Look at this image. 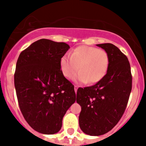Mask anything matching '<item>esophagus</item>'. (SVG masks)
<instances>
[{
    "label": "esophagus",
    "instance_id": "34e87169",
    "mask_svg": "<svg viewBox=\"0 0 146 146\" xmlns=\"http://www.w3.org/2000/svg\"><path fill=\"white\" fill-rule=\"evenodd\" d=\"M77 88H78V87H77V86H74V91H75V93H77Z\"/></svg>",
    "mask_w": 146,
    "mask_h": 146
}]
</instances>
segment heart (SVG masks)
<instances>
[{
  "mask_svg": "<svg viewBox=\"0 0 146 146\" xmlns=\"http://www.w3.org/2000/svg\"><path fill=\"white\" fill-rule=\"evenodd\" d=\"M60 69L67 78L72 77L77 71L80 72L73 77L77 82L93 84L103 79L109 66V56L104 50L89 46H80L72 51L70 57L65 55L60 58Z\"/></svg>",
  "mask_w": 146,
  "mask_h": 146,
  "instance_id": "b5f03b06",
  "label": "heart"
}]
</instances>
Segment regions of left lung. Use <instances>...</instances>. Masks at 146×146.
<instances>
[{"mask_svg": "<svg viewBox=\"0 0 146 146\" xmlns=\"http://www.w3.org/2000/svg\"><path fill=\"white\" fill-rule=\"evenodd\" d=\"M96 46L108 52L109 66L106 75L93 86L79 88L77 102L80 105L79 124L86 135L106 134L123 115L131 91L132 77L128 58L110 43Z\"/></svg>", "mask_w": 146, "mask_h": 146, "instance_id": "left-lung-1", "label": "left lung"}]
</instances>
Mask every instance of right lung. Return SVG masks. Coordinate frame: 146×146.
I'll list each match as a JSON object with an SVG mask.
<instances>
[{
	"mask_svg": "<svg viewBox=\"0 0 146 146\" xmlns=\"http://www.w3.org/2000/svg\"><path fill=\"white\" fill-rule=\"evenodd\" d=\"M69 48L64 42L42 38L23 50L17 61L15 87L19 106L25 121L39 133L58 132L64 115L75 102L74 86L60 66Z\"/></svg>",
	"mask_w": 146,
	"mask_h": 146,
	"instance_id": "right-lung-1",
	"label": "right lung"
}]
</instances>
